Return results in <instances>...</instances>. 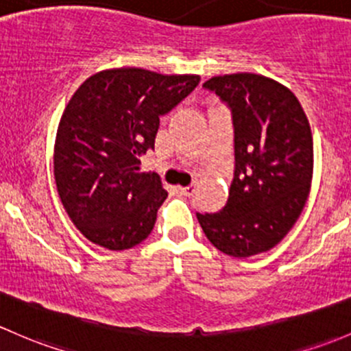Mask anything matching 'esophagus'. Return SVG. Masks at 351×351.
Masks as SVG:
<instances>
[{"label": "esophagus", "mask_w": 351, "mask_h": 351, "mask_svg": "<svg viewBox=\"0 0 351 351\" xmlns=\"http://www.w3.org/2000/svg\"><path fill=\"white\" fill-rule=\"evenodd\" d=\"M179 193L184 194V196H193V194L196 193V186H194V184H191V186L179 187Z\"/></svg>", "instance_id": "obj_1"}]
</instances>
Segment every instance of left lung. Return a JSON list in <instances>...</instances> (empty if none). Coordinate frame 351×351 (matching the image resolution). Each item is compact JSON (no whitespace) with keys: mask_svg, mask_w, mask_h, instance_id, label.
I'll list each match as a JSON object with an SVG mask.
<instances>
[{"mask_svg":"<svg viewBox=\"0 0 351 351\" xmlns=\"http://www.w3.org/2000/svg\"><path fill=\"white\" fill-rule=\"evenodd\" d=\"M202 86L231 110L234 176L225 208L196 213L197 221L223 254H262L289 233L308 201L314 162L308 117L291 89L265 75H216Z\"/></svg>","mask_w":351,"mask_h":351,"instance_id":"1","label":"left lung"}]
</instances>
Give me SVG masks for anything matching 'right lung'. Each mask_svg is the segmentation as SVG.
<instances>
[{
  "label": "right lung",
  "mask_w": 351,
  "mask_h": 351,
  "mask_svg": "<svg viewBox=\"0 0 351 351\" xmlns=\"http://www.w3.org/2000/svg\"><path fill=\"white\" fill-rule=\"evenodd\" d=\"M194 74L138 67L86 79L64 110L53 147L57 193L75 228L108 250H126L154 230L167 197L160 177L140 172L160 117L199 84Z\"/></svg>",
  "instance_id": "add662e5"
}]
</instances>
